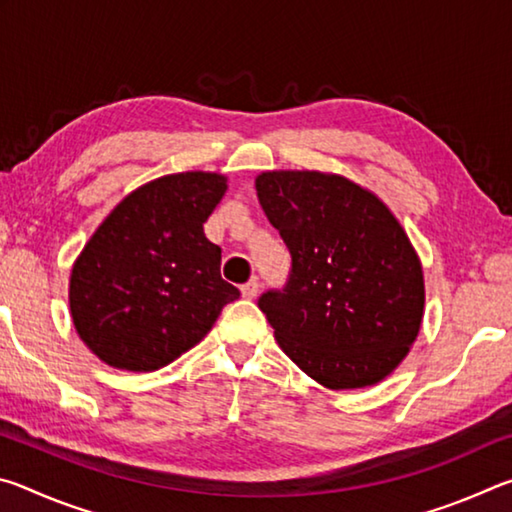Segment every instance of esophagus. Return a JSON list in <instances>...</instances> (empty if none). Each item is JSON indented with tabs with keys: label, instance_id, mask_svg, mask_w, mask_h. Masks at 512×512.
Segmentation results:
<instances>
[{
	"label": "esophagus",
	"instance_id": "obj_1",
	"mask_svg": "<svg viewBox=\"0 0 512 512\" xmlns=\"http://www.w3.org/2000/svg\"><path fill=\"white\" fill-rule=\"evenodd\" d=\"M257 291H259V282L250 280L244 284V287H241V296H244L246 300H253L257 296Z\"/></svg>",
	"mask_w": 512,
	"mask_h": 512
}]
</instances>
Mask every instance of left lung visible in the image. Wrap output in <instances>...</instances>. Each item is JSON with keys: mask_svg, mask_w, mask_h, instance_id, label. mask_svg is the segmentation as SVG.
Listing matches in <instances>:
<instances>
[{"mask_svg": "<svg viewBox=\"0 0 512 512\" xmlns=\"http://www.w3.org/2000/svg\"><path fill=\"white\" fill-rule=\"evenodd\" d=\"M255 189L291 253L287 287L257 302L277 345L332 391L391 375L424 314L422 264L400 221L336 173L264 171Z\"/></svg>", "mask_w": 512, "mask_h": 512, "instance_id": "8db88e82", "label": "left lung"}]
</instances>
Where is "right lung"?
I'll return each instance as SVG.
<instances>
[{
  "mask_svg": "<svg viewBox=\"0 0 512 512\" xmlns=\"http://www.w3.org/2000/svg\"><path fill=\"white\" fill-rule=\"evenodd\" d=\"M228 189L210 171L171 173L128 194L76 257L69 311L112 368L151 372L192 350L239 289L203 223Z\"/></svg>",
  "mask_w": 512,
  "mask_h": 512,
  "instance_id": "add662e5",
  "label": "right lung"
}]
</instances>
